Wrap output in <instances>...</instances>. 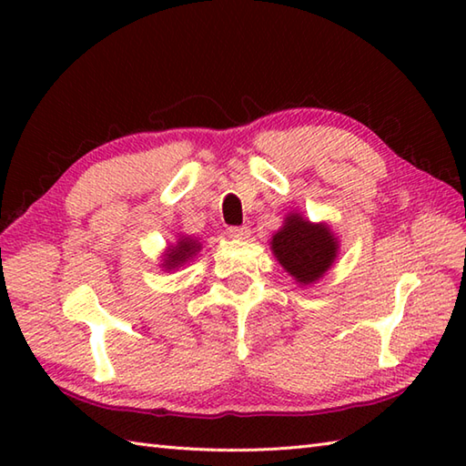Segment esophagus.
<instances>
[{
    "mask_svg": "<svg viewBox=\"0 0 466 466\" xmlns=\"http://www.w3.org/2000/svg\"><path fill=\"white\" fill-rule=\"evenodd\" d=\"M228 236L234 240H246V238H250V228L248 226H232V228H228Z\"/></svg>",
    "mask_w": 466,
    "mask_h": 466,
    "instance_id": "obj_1",
    "label": "esophagus"
}]
</instances>
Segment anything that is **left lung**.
I'll return each mask as SVG.
<instances>
[{
  "label": "left lung",
  "instance_id": "8db88e82",
  "mask_svg": "<svg viewBox=\"0 0 466 466\" xmlns=\"http://www.w3.org/2000/svg\"><path fill=\"white\" fill-rule=\"evenodd\" d=\"M270 250L296 284L310 286L332 268L340 242L326 222H310L292 210L284 218L280 230L272 234Z\"/></svg>",
  "mask_w": 466,
  "mask_h": 466
}]
</instances>
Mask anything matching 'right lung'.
Returning <instances> with one entry per match:
<instances>
[{
  "mask_svg": "<svg viewBox=\"0 0 466 466\" xmlns=\"http://www.w3.org/2000/svg\"><path fill=\"white\" fill-rule=\"evenodd\" d=\"M200 250H202L200 238H196V236H187V234H177L176 242L167 244L166 250L162 252L160 268H164V272L182 268L184 264L192 262Z\"/></svg>",
  "mask_w": 466,
  "mask_h": 466,
  "instance_id": "right-lung-1",
  "label": "right lung"
}]
</instances>
